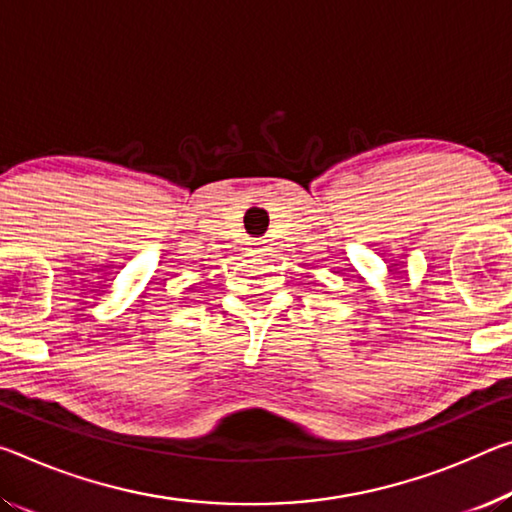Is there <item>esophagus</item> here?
<instances>
[{
    "label": "esophagus",
    "mask_w": 512,
    "mask_h": 512,
    "mask_svg": "<svg viewBox=\"0 0 512 512\" xmlns=\"http://www.w3.org/2000/svg\"><path fill=\"white\" fill-rule=\"evenodd\" d=\"M248 253L255 257H262L266 253V246L262 241H248Z\"/></svg>",
    "instance_id": "obj_1"
}]
</instances>
